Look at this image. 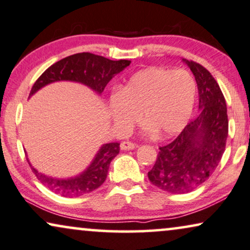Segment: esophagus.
I'll return each mask as SVG.
<instances>
[{
	"instance_id": "34e87169",
	"label": "esophagus",
	"mask_w": 250,
	"mask_h": 250,
	"mask_svg": "<svg viewBox=\"0 0 250 250\" xmlns=\"http://www.w3.org/2000/svg\"><path fill=\"white\" fill-rule=\"evenodd\" d=\"M120 147H121L122 151H127V150H132V148L137 147L136 146V144L131 143V142H128V141H123L121 144H120Z\"/></svg>"
}]
</instances>
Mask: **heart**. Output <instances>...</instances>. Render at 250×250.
<instances>
[{"label": "heart", "instance_id": "1", "mask_svg": "<svg viewBox=\"0 0 250 250\" xmlns=\"http://www.w3.org/2000/svg\"><path fill=\"white\" fill-rule=\"evenodd\" d=\"M196 83L187 70L150 67L135 72L121 91L109 97V115L116 125L130 129L143 121L158 137L179 134L190 119Z\"/></svg>", "mask_w": 250, "mask_h": 250}]
</instances>
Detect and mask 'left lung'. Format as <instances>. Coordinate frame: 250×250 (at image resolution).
<instances>
[{
  "instance_id": "1",
  "label": "left lung",
  "mask_w": 250,
  "mask_h": 250,
  "mask_svg": "<svg viewBox=\"0 0 250 250\" xmlns=\"http://www.w3.org/2000/svg\"><path fill=\"white\" fill-rule=\"evenodd\" d=\"M198 88L197 118L172 143L159 147L148 180L170 194L190 192L209 179L220 163L229 135L224 94L212 75L200 63L183 60Z\"/></svg>"
}]
</instances>
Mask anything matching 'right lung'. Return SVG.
<instances>
[{
    "mask_svg": "<svg viewBox=\"0 0 250 250\" xmlns=\"http://www.w3.org/2000/svg\"><path fill=\"white\" fill-rule=\"evenodd\" d=\"M130 64L128 60H112L92 53H78L60 60L47 69L38 78L31 88L30 98L50 83L69 81L86 85L98 94L103 93L108 82ZM120 152V143H107L99 148L90 166L74 178L58 179L38 172L31 165V169L45 187L63 197H78L99 188L108 174L109 164Z\"/></svg>",
    "mask_w": 250,
    "mask_h": 250,
    "instance_id": "right-lung-1",
    "label": "right lung"
}]
</instances>
